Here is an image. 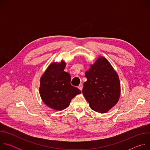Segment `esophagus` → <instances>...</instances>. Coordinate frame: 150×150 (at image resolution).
I'll use <instances>...</instances> for the list:
<instances>
[{
	"label": "esophagus",
	"instance_id": "1",
	"mask_svg": "<svg viewBox=\"0 0 150 150\" xmlns=\"http://www.w3.org/2000/svg\"><path fill=\"white\" fill-rule=\"evenodd\" d=\"M82 88H83V85H82V83H80V84L79 85V86H78V88H79L81 91H82Z\"/></svg>",
	"mask_w": 150,
	"mask_h": 150
}]
</instances>
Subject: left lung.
Listing matches in <instances>:
<instances>
[{
	"instance_id": "1",
	"label": "left lung",
	"mask_w": 150,
	"mask_h": 150,
	"mask_svg": "<svg viewBox=\"0 0 150 150\" xmlns=\"http://www.w3.org/2000/svg\"><path fill=\"white\" fill-rule=\"evenodd\" d=\"M82 93L91 109L100 113L109 111L118 102L120 83L118 74L104 57L99 56L85 72Z\"/></svg>"
}]
</instances>
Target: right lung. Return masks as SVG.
<instances>
[{
    "label": "right lung",
    "instance_id": "right-lung-1",
    "mask_svg": "<svg viewBox=\"0 0 150 150\" xmlns=\"http://www.w3.org/2000/svg\"><path fill=\"white\" fill-rule=\"evenodd\" d=\"M66 63H50L40 78L39 93L41 100L50 108L61 111L67 108L71 100L81 93L71 84V75L64 71Z\"/></svg>",
    "mask_w": 150,
    "mask_h": 150
}]
</instances>
